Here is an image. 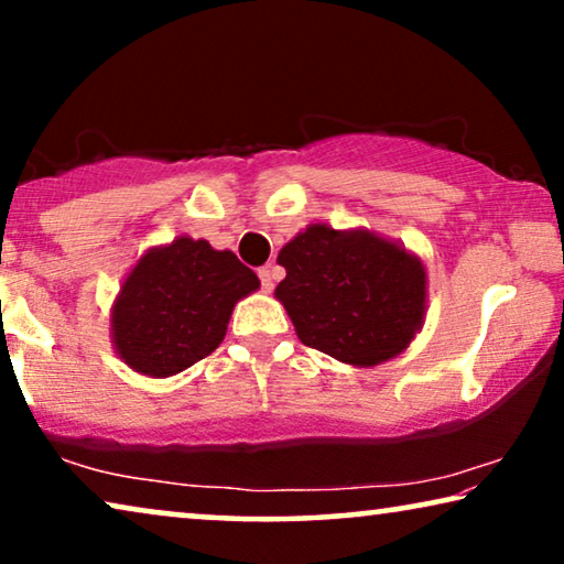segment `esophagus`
Wrapping results in <instances>:
<instances>
[{
  "instance_id": "esophagus-1",
  "label": "esophagus",
  "mask_w": 564,
  "mask_h": 564,
  "mask_svg": "<svg viewBox=\"0 0 564 564\" xmlns=\"http://www.w3.org/2000/svg\"><path fill=\"white\" fill-rule=\"evenodd\" d=\"M280 269L276 267H261L259 269V280H261V288H264L267 292H272L274 290V282L280 280Z\"/></svg>"
}]
</instances>
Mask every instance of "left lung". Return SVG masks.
I'll return each instance as SVG.
<instances>
[{
    "mask_svg": "<svg viewBox=\"0 0 564 564\" xmlns=\"http://www.w3.org/2000/svg\"><path fill=\"white\" fill-rule=\"evenodd\" d=\"M288 276L274 297L305 346L351 367L403 354L426 321L429 274L419 253L369 228L311 223L282 246Z\"/></svg>",
    "mask_w": 564,
    "mask_h": 564,
    "instance_id": "1",
    "label": "left lung"
}]
</instances>
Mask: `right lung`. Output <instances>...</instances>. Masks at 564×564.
<instances>
[{
  "instance_id": "add662e5",
  "label": "right lung",
  "mask_w": 564,
  "mask_h": 564,
  "mask_svg": "<svg viewBox=\"0 0 564 564\" xmlns=\"http://www.w3.org/2000/svg\"><path fill=\"white\" fill-rule=\"evenodd\" d=\"M259 284L234 251L213 249L205 238L151 246L112 300V349L138 375H180L218 349L236 303Z\"/></svg>"
}]
</instances>
